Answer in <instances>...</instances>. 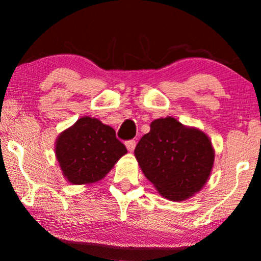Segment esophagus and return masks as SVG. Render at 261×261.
<instances>
[{"instance_id":"obj_1","label":"esophagus","mask_w":261,"mask_h":261,"mask_svg":"<svg viewBox=\"0 0 261 261\" xmlns=\"http://www.w3.org/2000/svg\"><path fill=\"white\" fill-rule=\"evenodd\" d=\"M135 147H136V141H135V140L127 141V142H126V148H127L128 152H133L134 149H135Z\"/></svg>"}]
</instances>
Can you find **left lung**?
<instances>
[{"label": "left lung", "mask_w": 261, "mask_h": 261, "mask_svg": "<svg viewBox=\"0 0 261 261\" xmlns=\"http://www.w3.org/2000/svg\"><path fill=\"white\" fill-rule=\"evenodd\" d=\"M135 148L139 166L158 193L170 201H184L199 193L214 168L210 137L172 116L155 119Z\"/></svg>", "instance_id": "obj_1"}]
</instances>
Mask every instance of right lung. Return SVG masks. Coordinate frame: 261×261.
I'll return each instance as SVG.
<instances>
[{"label":"right lung","mask_w":261,"mask_h":261,"mask_svg":"<svg viewBox=\"0 0 261 261\" xmlns=\"http://www.w3.org/2000/svg\"><path fill=\"white\" fill-rule=\"evenodd\" d=\"M127 149L115 130L91 116H82L56 139L55 154L62 175L73 185L101 180Z\"/></svg>","instance_id":"obj_1"}]
</instances>
